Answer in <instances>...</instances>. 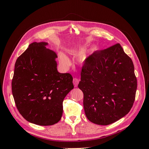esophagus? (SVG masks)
<instances>
[{
  "instance_id": "obj_1",
  "label": "esophagus",
  "mask_w": 149,
  "mask_h": 149,
  "mask_svg": "<svg viewBox=\"0 0 149 149\" xmlns=\"http://www.w3.org/2000/svg\"><path fill=\"white\" fill-rule=\"evenodd\" d=\"M79 81V80L78 78H74L73 79V84H74V87H77V86H78Z\"/></svg>"
}]
</instances>
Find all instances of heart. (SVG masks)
<instances>
[{
    "instance_id": "1",
    "label": "heart",
    "mask_w": 149,
    "mask_h": 149,
    "mask_svg": "<svg viewBox=\"0 0 149 149\" xmlns=\"http://www.w3.org/2000/svg\"><path fill=\"white\" fill-rule=\"evenodd\" d=\"M97 50V46H93L91 48V52H93ZM60 60L61 63L63 65L65 66H69L71 64V61L70 60V59L68 58L65 55H64L63 53H60Z\"/></svg>"
}]
</instances>
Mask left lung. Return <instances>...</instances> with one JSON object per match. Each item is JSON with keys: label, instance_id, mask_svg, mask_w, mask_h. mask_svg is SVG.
<instances>
[{"label": "left lung", "instance_id": "left-lung-1", "mask_svg": "<svg viewBox=\"0 0 149 149\" xmlns=\"http://www.w3.org/2000/svg\"><path fill=\"white\" fill-rule=\"evenodd\" d=\"M137 85L133 62L120 44L94 52L85 60L78 84L88 119L107 125L123 118L133 106Z\"/></svg>", "mask_w": 149, "mask_h": 149}]
</instances>
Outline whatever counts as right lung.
<instances>
[{"instance_id":"1","label":"right lung","mask_w":149,"mask_h":149,"mask_svg":"<svg viewBox=\"0 0 149 149\" xmlns=\"http://www.w3.org/2000/svg\"><path fill=\"white\" fill-rule=\"evenodd\" d=\"M46 42H33L17 58L12 91L18 111L29 123L51 125L59 121L63 102L74 88L70 73L57 70L56 54Z\"/></svg>"}]
</instances>
